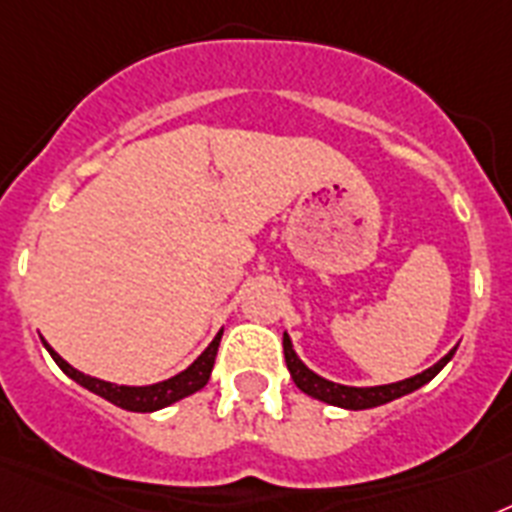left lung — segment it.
I'll return each instance as SVG.
<instances>
[{
    "label": "left lung",
    "mask_w": 512,
    "mask_h": 512,
    "mask_svg": "<svg viewBox=\"0 0 512 512\" xmlns=\"http://www.w3.org/2000/svg\"><path fill=\"white\" fill-rule=\"evenodd\" d=\"M458 349V346H455ZM455 349H450L448 354L442 356L440 362L432 364L429 369L419 372L414 377H406L401 382H390V385H375V388H351V385H338V382H330L325 377L315 375L307 364L296 356L294 346H291L289 333H283V356H286V367L291 372V380L302 393L312 395L317 401L330 403V406H341V409H351V411H362V409H375V406H382V403H390L395 398H401V395H409L414 390H419L422 385H427L432 377L440 372L445 364L453 359Z\"/></svg>",
    "instance_id": "8db88e82"
}]
</instances>
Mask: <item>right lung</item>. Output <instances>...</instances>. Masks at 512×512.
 <instances>
[{
  "label": "right lung",
  "instance_id": "obj_1",
  "mask_svg": "<svg viewBox=\"0 0 512 512\" xmlns=\"http://www.w3.org/2000/svg\"><path fill=\"white\" fill-rule=\"evenodd\" d=\"M221 336H223V330L218 333L216 338H213V341H210L208 349L197 356L195 362L184 369V372L169 377V380L156 382V385H140V388H135V385H114V382H106V380H98V377L83 375L80 369H75L72 364L64 362L62 356L51 349L49 343L44 341V346H46V351L51 354V359L59 364V369H62L64 375L72 377L77 385L88 388L90 393L101 395V398H106V401L114 403V406H119V409L148 414V411L166 409V406H171V403L182 401V398H187V395L197 393V390L208 385L210 372H213V364H216V354H218V343H221Z\"/></svg>",
  "mask_w": 512,
  "mask_h": 512
}]
</instances>
